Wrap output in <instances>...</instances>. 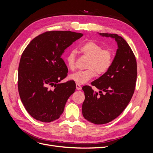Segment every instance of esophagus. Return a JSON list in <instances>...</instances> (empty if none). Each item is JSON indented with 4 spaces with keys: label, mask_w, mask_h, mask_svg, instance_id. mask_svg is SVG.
Segmentation results:
<instances>
[{
    "label": "esophagus",
    "mask_w": 153,
    "mask_h": 153,
    "mask_svg": "<svg viewBox=\"0 0 153 153\" xmlns=\"http://www.w3.org/2000/svg\"><path fill=\"white\" fill-rule=\"evenodd\" d=\"M76 90H78V91H80L82 89L81 85H79V84H78V83L76 84Z\"/></svg>",
    "instance_id": "34e87169"
}]
</instances>
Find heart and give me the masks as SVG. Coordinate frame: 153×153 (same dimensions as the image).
I'll return each instance as SVG.
<instances>
[{"label": "heart", "instance_id": "1", "mask_svg": "<svg viewBox=\"0 0 153 153\" xmlns=\"http://www.w3.org/2000/svg\"><path fill=\"white\" fill-rule=\"evenodd\" d=\"M83 56L88 57L85 68L70 75V80L79 84H84L97 74L101 75L106 73L112 65L113 54L110 49H103L102 45L93 40H89L79 47ZM67 66L71 70L75 69V52L71 51L66 57Z\"/></svg>", "mask_w": 153, "mask_h": 153}]
</instances>
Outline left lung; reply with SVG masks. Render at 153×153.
<instances>
[{"mask_svg":"<svg viewBox=\"0 0 153 153\" xmlns=\"http://www.w3.org/2000/svg\"><path fill=\"white\" fill-rule=\"evenodd\" d=\"M99 35L114 39L118 49L109 70L91 83L99 92L90 86L82 87L85 93L83 116L97 125L111 122L123 111L132 97L137 75L135 55L125 39L117 34Z\"/></svg>","mask_w":153,"mask_h":153,"instance_id":"obj_1","label":"left lung"}]
</instances>
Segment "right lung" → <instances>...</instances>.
<instances>
[{
    "mask_svg": "<svg viewBox=\"0 0 153 153\" xmlns=\"http://www.w3.org/2000/svg\"><path fill=\"white\" fill-rule=\"evenodd\" d=\"M82 36L71 31H46L24 50L18 68V91L26 110L36 120L47 123L58 119L75 91L74 81L59 83L68 72L61 56Z\"/></svg>",
    "mask_w": 153,
    "mask_h": 153,
    "instance_id": "add662e5",
    "label": "right lung"
}]
</instances>
